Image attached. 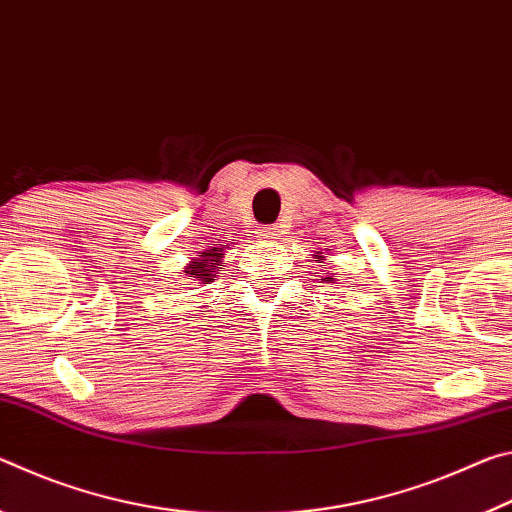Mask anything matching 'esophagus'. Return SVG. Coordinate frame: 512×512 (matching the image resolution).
Instances as JSON below:
<instances>
[{
	"label": "esophagus",
	"mask_w": 512,
	"mask_h": 512,
	"mask_svg": "<svg viewBox=\"0 0 512 512\" xmlns=\"http://www.w3.org/2000/svg\"><path fill=\"white\" fill-rule=\"evenodd\" d=\"M280 235H284L282 225H271V228L259 230V237H262V239H277Z\"/></svg>",
	"instance_id": "1"
}]
</instances>
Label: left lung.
Masks as SVG:
<instances>
[{
    "mask_svg": "<svg viewBox=\"0 0 512 512\" xmlns=\"http://www.w3.org/2000/svg\"><path fill=\"white\" fill-rule=\"evenodd\" d=\"M314 257H316V259H314V262H320V253H318V255H314ZM323 280H325V282H334V277H332V275H329V277H323Z\"/></svg>",
    "mask_w": 512,
    "mask_h": 512,
    "instance_id": "obj_1",
    "label": "left lung"
}]
</instances>
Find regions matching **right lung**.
Returning <instances> with one entry per match:
<instances>
[{
  "instance_id": "1",
  "label": "right lung",
  "mask_w": 512,
  "mask_h": 512,
  "mask_svg": "<svg viewBox=\"0 0 512 512\" xmlns=\"http://www.w3.org/2000/svg\"><path fill=\"white\" fill-rule=\"evenodd\" d=\"M221 257H223V248L205 250V253L198 255L194 262L185 268L187 277H196L201 284H210L216 277V271L223 266Z\"/></svg>"
}]
</instances>
